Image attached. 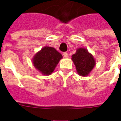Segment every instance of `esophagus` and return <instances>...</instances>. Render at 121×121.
Segmentation results:
<instances>
[{
  "instance_id": "esophagus-1",
  "label": "esophagus",
  "mask_w": 121,
  "mask_h": 121,
  "mask_svg": "<svg viewBox=\"0 0 121 121\" xmlns=\"http://www.w3.org/2000/svg\"><path fill=\"white\" fill-rule=\"evenodd\" d=\"M63 56H64V57H65V58H67L68 57L67 52H64V53H63Z\"/></svg>"
}]
</instances>
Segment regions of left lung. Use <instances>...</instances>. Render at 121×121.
Here are the masks:
<instances>
[{
	"mask_svg": "<svg viewBox=\"0 0 121 121\" xmlns=\"http://www.w3.org/2000/svg\"><path fill=\"white\" fill-rule=\"evenodd\" d=\"M72 60L77 73L81 76L89 75L95 66V60L93 56L85 48L77 49L76 53L72 55Z\"/></svg>",
	"mask_w": 121,
	"mask_h": 121,
	"instance_id": "obj_1",
	"label": "left lung"
}]
</instances>
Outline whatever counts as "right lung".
<instances>
[{
    "label": "right lung",
    "mask_w": 121,
    "mask_h": 121,
    "mask_svg": "<svg viewBox=\"0 0 121 121\" xmlns=\"http://www.w3.org/2000/svg\"><path fill=\"white\" fill-rule=\"evenodd\" d=\"M62 58L61 54L54 48L46 46L34 56L33 64L42 74L48 75L53 72L59 60Z\"/></svg>",
    "instance_id": "obj_1"
}]
</instances>
